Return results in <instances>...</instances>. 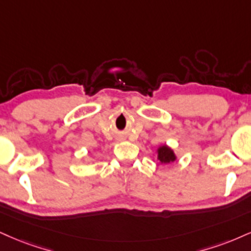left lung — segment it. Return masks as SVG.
Here are the masks:
<instances>
[{
  "label": "left lung",
  "mask_w": 251,
  "mask_h": 251,
  "mask_svg": "<svg viewBox=\"0 0 251 251\" xmlns=\"http://www.w3.org/2000/svg\"><path fill=\"white\" fill-rule=\"evenodd\" d=\"M158 159L164 164H170V162L175 160V155L173 151L168 149L167 146H161L158 150Z\"/></svg>",
  "instance_id": "obj_1"
}]
</instances>
